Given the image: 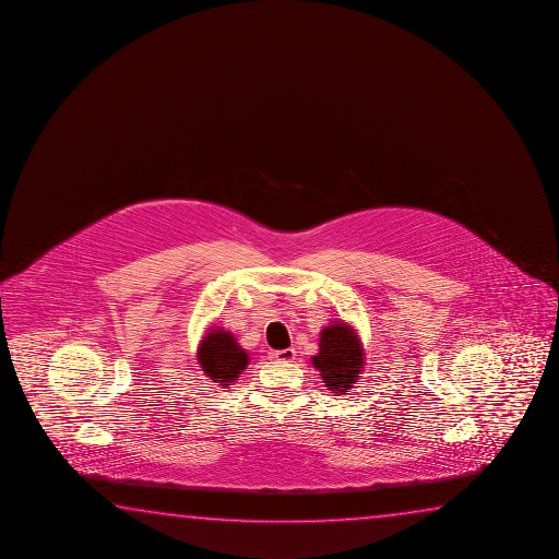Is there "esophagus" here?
Instances as JSON below:
<instances>
[{"instance_id":"34e87169","label":"esophagus","mask_w":559,"mask_h":559,"mask_svg":"<svg viewBox=\"0 0 559 559\" xmlns=\"http://www.w3.org/2000/svg\"><path fill=\"white\" fill-rule=\"evenodd\" d=\"M275 357L278 361H294L296 359V349H278V352H275Z\"/></svg>"}]
</instances>
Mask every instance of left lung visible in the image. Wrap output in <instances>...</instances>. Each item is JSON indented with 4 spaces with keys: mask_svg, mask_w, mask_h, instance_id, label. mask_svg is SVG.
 Returning <instances> with one entry per match:
<instances>
[{
    "mask_svg": "<svg viewBox=\"0 0 559 559\" xmlns=\"http://www.w3.org/2000/svg\"><path fill=\"white\" fill-rule=\"evenodd\" d=\"M311 364L321 372L326 390L334 394H346L356 384L364 371V346L357 332L342 321L324 326L319 338V354Z\"/></svg>",
    "mask_w": 559,
    "mask_h": 559,
    "instance_id": "1",
    "label": "left lung"
}]
</instances>
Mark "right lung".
Wrapping results in <instances>:
<instances>
[{"label": "right lung", "instance_id": "add662e5", "mask_svg": "<svg viewBox=\"0 0 559 559\" xmlns=\"http://www.w3.org/2000/svg\"><path fill=\"white\" fill-rule=\"evenodd\" d=\"M198 364L221 386L235 382L250 364L248 352L238 346L233 332L223 329H210L198 346Z\"/></svg>", "mask_w": 559, "mask_h": 559}]
</instances>
